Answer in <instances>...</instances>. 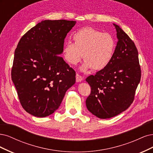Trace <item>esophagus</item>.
<instances>
[{
	"label": "esophagus",
	"mask_w": 153,
	"mask_h": 153,
	"mask_svg": "<svg viewBox=\"0 0 153 153\" xmlns=\"http://www.w3.org/2000/svg\"><path fill=\"white\" fill-rule=\"evenodd\" d=\"M76 82H81L82 80V76H81L80 75H79L78 74H76Z\"/></svg>",
	"instance_id": "esophagus-1"
}]
</instances>
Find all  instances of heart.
Here are the masks:
<instances>
[{
  "label": "heart",
  "mask_w": 153,
  "mask_h": 153,
  "mask_svg": "<svg viewBox=\"0 0 153 153\" xmlns=\"http://www.w3.org/2000/svg\"><path fill=\"white\" fill-rule=\"evenodd\" d=\"M74 43L67 42L63 49L65 60L75 65L82 56L85 60L81 70L93 68L100 71L110 63L115 50V41L109 33H103L91 27L80 29L73 35Z\"/></svg>",
  "instance_id": "obj_1"
}]
</instances>
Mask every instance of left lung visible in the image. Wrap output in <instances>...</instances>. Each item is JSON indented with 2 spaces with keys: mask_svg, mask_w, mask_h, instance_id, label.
<instances>
[{
  "mask_svg": "<svg viewBox=\"0 0 153 153\" xmlns=\"http://www.w3.org/2000/svg\"><path fill=\"white\" fill-rule=\"evenodd\" d=\"M113 25L118 41L110 63L86 79L91 90L86 100L87 109L100 119L114 117L131 105L141 77L134 42L120 26Z\"/></svg>",
  "mask_w": 153,
  "mask_h": 153,
  "instance_id": "obj_1",
  "label": "left lung"
}]
</instances>
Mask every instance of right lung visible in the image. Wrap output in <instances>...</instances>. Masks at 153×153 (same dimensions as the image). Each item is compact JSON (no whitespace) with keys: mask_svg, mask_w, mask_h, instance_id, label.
I'll return each instance as SVG.
<instances>
[{"mask_svg":"<svg viewBox=\"0 0 153 153\" xmlns=\"http://www.w3.org/2000/svg\"><path fill=\"white\" fill-rule=\"evenodd\" d=\"M76 23L45 19L29 30L14 51L11 78L23 109L44 117L60 105L76 82V72L60 56L64 39Z\"/></svg>","mask_w":153,"mask_h":153,"instance_id":"right-lung-1","label":"right lung"}]
</instances>
